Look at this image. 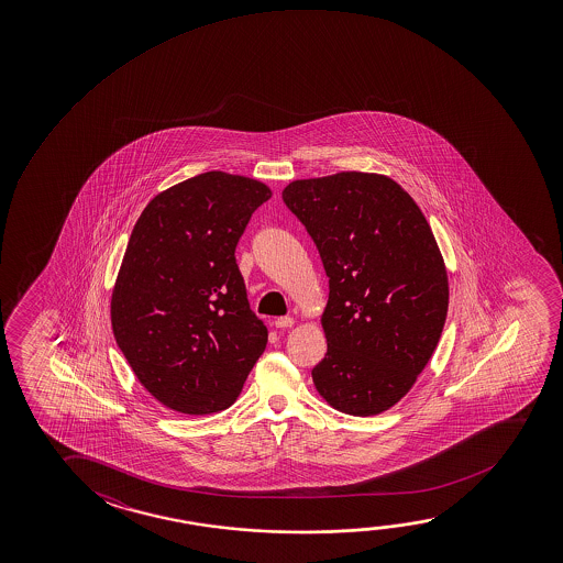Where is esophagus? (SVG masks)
Returning a JSON list of instances; mask_svg holds the SVG:
<instances>
[{
  "mask_svg": "<svg viewBox=\"0 0 563 563\" xmlns=\"http://www.w3.org/2000/svg\"><path fill=\"white\" fill-rule=\"evenodd\" d=\"M292 323H295V318H290V316H280L275 320V328L278 330H285V328H292Z\"/></svg>",
  "mask_w": 563,
  "mask_h": 563,
  "instance_id": "esophagus-1",
  "label": "esophagus"
}]
</instances>
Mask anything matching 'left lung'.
Wrapping results in <instances>:
<instances>
[{
    "label": "left lung",
    "mask_w": 563,
    "mask_h": 563,
    "mask_svg": "<svg viewBox=\"0 0 563 563\" xmlns=\"http://www.w3.org/2000/svg\"><path fill=\"white\" fill-rule=\"evenodd\" d=\"M283 200L330 278L316 390L341 412L380 415L424 371L448 316V273L430 223L402 186L371 173L295 180Z\"/></svg>",
    "instance_id": "obj_1"
}]
</instances>
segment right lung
<instances>
[{"instance_id":"obj_1","label":"right lung","mask_w":563,"mask_h":563,"mask_svg":"<svg viewBox=\"0 0 563 563\" xmlns=\"http://www.w3.org/2000/svg\"><path fill=\"white\" fill-rule=\"evenodd\" d=\"M268 186L210 170L155 196L139 216L111 295V328L139 383L183 415L240 397L267 347L235 247Z\"/></svg>"}]
</instances>
